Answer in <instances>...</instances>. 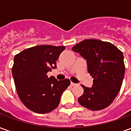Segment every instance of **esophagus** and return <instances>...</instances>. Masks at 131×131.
<instances>
[{"label":"esophagus","instance_id":"1","mask_svg":"<svg viewBox=\"0 0 131 131\" xmlns=\"http://www.w3.org/2000/svg\"><path fill=\"white\" fill-rule=\"evenodd\" d=\"M77 85V83H73V82H71V86H75V85Z\"/></svg>","mask_w":131,"mask_h":131}]
</instances>
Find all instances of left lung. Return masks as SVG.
I'll use <instances>...</instances> for the list:
<instances>
[{"instance_id": "8db88e82", "label": "left lung", "mask_w": 131, "mask_h": 131, "mask_svg": "<svg viewBox=\"0 0 131 131\" xmlns=\"http://www.w3.org/2000/svg\"><path fill=\"white\" fill-rule=\"evenodd\" d=\"M87 62L88 71L93 78L91 88L82 85L84 93L78 101L83 107L97 111L107 107L121 89L125 73L124 55L109 42L86 39L72 49Z\"/></svg>"}]
</instances>
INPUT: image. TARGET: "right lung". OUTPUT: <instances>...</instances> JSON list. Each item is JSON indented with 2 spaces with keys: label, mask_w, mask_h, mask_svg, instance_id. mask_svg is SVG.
I'll return each instance as SVG.
<instances>
[{
  "label": "right lung",
  "mask_w": 131,
  "mask_h": 131,
  "mask_svg": "<svg viewBox=\"0 0 131 131\" xmlns=\"http://www.w3.org/2000/svg\"><path fill=\"white\" fill-rule=\"evenodd\" d=\"M64 49V46H34L14 57L12 74L16 90L29 110L46 114L58 107L61 95L70 85V81L48 78L47 73L57 68L56 61Z\"/></svg>",
  "instance_id": "add662e5"
}]
</instances>
